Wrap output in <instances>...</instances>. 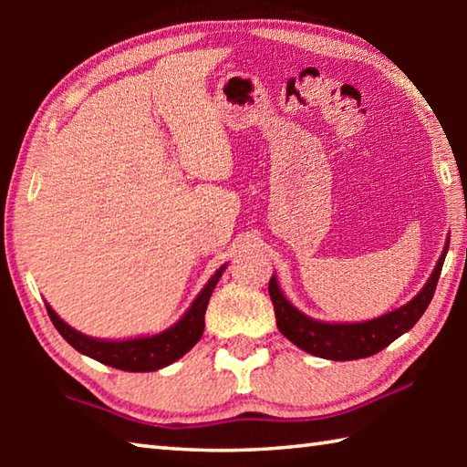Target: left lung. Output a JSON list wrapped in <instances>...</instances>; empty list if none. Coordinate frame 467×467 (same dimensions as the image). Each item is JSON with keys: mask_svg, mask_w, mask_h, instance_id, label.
I'll use <instances>...</instances> for the list:
<instances>
[{"mask_svg": "<svg viewBox=\"0 0 467 467\" xmlns=\"http://www.w3.org/2000/svg\"><path fill=\"white\" fill-rule=\"evenodd\" d=\"M447 249L449 239L445 247H442V253L437 265H434L431 278L426 280L422 290L412 300H408L400 309L381 315V317L357 323H329L309 317V315L296 309L284 296L278 278L272 275L270 296L274 303L278 329L292 344L298 346L300 350L313 354V357L327 360H357L373 357V354L381 352L383 348L389 346L393 339H398L406 331L412 329L416 321L422 317L426 306L431 305L434 288H437Z\"/></svg>", "mask_w": 467, "mask_h": 467, "instance_id": "obj_1", "label": "left lung"}]
</instances>
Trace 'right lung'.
I'll use <instances>...</instances> for the list:
<instances>
[{"instance_id":"right-lung-1","label":"right lung","mask_w":467,"mask_h":467,"mask_svg":"<svg viewBox=\"0 0 467 467\" xmlns=\"http://www.w3.org/2000/svg\"><path fill=\"white\" fill-rule=\"evenodd\" d=\"M226 265H220L218 270L212 274V278L205 282V286L200 290V295L189 305V309L183 313L177 323H172L161 334L152 336H138L130 339H100L86 336L82 331L67 326L57 313L53 311L49 303H45L47 313L53 321L55 329L59 331L63 339L69 346H74L78 352L86 354L94 360L102 362V365L130 370V373H150V370H158L172 365L181 357L192 350V348L200 342L203 334V315L208 309L210 296L214 292L218 280L223 278Z\"/></svg>"}]
</instances>
